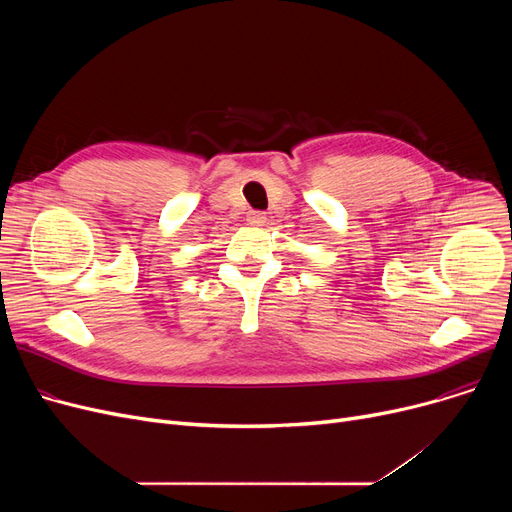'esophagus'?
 Segmentation results:
<instances>
[{
    "label": "esophagus",
    "mask_w": 512,
    "mask_h": 512,
    "mask_svg": "<svg viewBox=\"0 0 512 512\" xmlns=\"http://www.w3.org/2000/svg\"><path fill=\"white\" fill-rule=\"evenodd\" d=\"M247 220H249V224H253V226H263V224H265V213H263V211H251Z\"/></svg>",
    "instance_id": "esophagus-1"
}]
</instances>
